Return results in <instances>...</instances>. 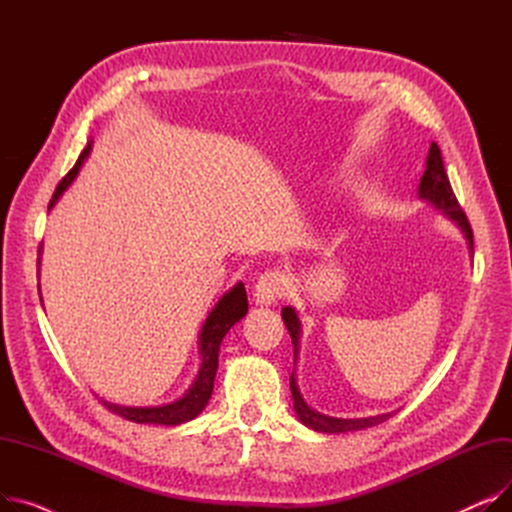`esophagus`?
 <instances>
[{
    "label": "esophagus",
    "mask_w": 512,
    "mask_h": 512,
    "mask_svg": "<svg viewBox=\"0 0 512 512\" xmlns=\"http://www.w3.org/2000/svg\"><path fill=\"white\" fill-rule=\"evenodd\" d=\"M288 290V278L280 270H270L259 276L255 290H253V301L257 305H276L282 297H286Z\"/></svg>",
    "instance_id": "34e87169"
}]
</instances>
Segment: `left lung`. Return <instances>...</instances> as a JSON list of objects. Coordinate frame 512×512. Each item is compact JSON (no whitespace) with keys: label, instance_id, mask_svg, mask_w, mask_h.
Instances as JSON below:
<instances>
[{"label":"left lung","instance_id":"obj_1","mask_svg":"<svg viewBox=\"0 0 512 512\" xmlns=\"http://www.w3.org/2000/svg\"><path fill=\"white\" fill-rule=\"evenodd\" d=\"M419 199L432 203L438 211H442L448 220H452L456 226L461 228L463 236L467 238L469 245V253L473 255V230L469 226V220L465 211L461 209L459 201H456L450 180L446 176L444 170V161H442V153L440 147L436 143L429 145V153H427V161H425V172L421 176L419 182ZM282 319L290 332L292 338V346H294V365L299 361V351H301V319L292 307H284L282 309ZM290 392H292V400H294V411H297V417L301 419L303 425H307L309 429H315V432L321 434H344V432H357V429H365L371 425H378L382 421H386L388 417L394 415L392 413H382V415H373V417H359V419H342V417H328L321 415L315 409H311L301 390L297 384V367L292 369L290 373Z\"/></svg>","mask_w":512,"mask_h":512}]
</instances>
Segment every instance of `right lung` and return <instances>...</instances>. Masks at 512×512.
Masks as SVG:
<instances>
[{"mask_svg":"<svg viewBox=\"0 0 512 512\" xmlns=\"http://www.w3.org/2000/svg\"><path fill=\"white\" fill-rule=\"evenodd\" d=\"M93 141L87 143V147L80 153L78 161L74 168L66 174V178L58 184L56 193L51 197L49 209L60 201V197L68 191V186L74 182L78 176L80 168H83L85 159L91 153ZM41 255V249H39ZM37 265H41V257L37 259ZM39 272V270H37ZM39 276V274H37ZM43 303V299H41ZM249 303H247V290L245 284L238 282L234 284L224 297L215 303V307L209 311L205 324L199 334V355H201V365L195 375V380L180 398L166 402V405H155V407H124L116 405V402H107L101 398L103 405L110 409L112 413L120 415L122 419L134 421V423H155V425H180L195 419L209 402L211 392H213V382H215V371H218V353H220V344L224 336L230 332V328L247 315Z\"/></svg>","mask_w":512,"mask_h":512,"instance_id":"add662e5","label":"right lung"}]
</instances>
